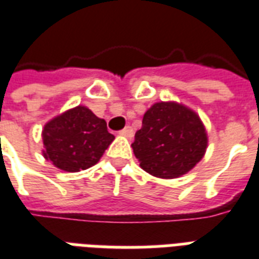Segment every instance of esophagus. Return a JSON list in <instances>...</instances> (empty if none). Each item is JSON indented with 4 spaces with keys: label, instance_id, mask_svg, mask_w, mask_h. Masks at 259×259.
<instances>
[{
    "label": "esophagus",
    "instance_id": "1",
    "mask_svg": "<svg viewBox=\"0 0 259 259\" xmlns=\"http://www.w3.org/2000/svg\"><path fill=\"white\" fill-rule=\"evenodd\" d=\"M119 134L127 138L133 137V127H132V126H126L125 129H122L121 132H119Z\"/></svg>",
    "mask_w": 259,
    "mask_h": 259
}]
</instances>
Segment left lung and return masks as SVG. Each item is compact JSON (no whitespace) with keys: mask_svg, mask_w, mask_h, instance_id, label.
<instances>
[{"mask_svg":"<svg viewBox=\"0 0 259 259\" xmlns=\"http://www.w3.org/2000/svg\"><path fill=\"white\" fill-rule=\"evenodd\" d=\"M207 132L192 109L177 102H157L146 110L132 144L140 166L160 179H176L200 161Z\"/></svg>","mask_w":259,"mask_h":259,"instance_id":"1","label":"left lung"}]
</instances>
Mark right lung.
I'll use <instances>...</instances> for the list:
<instances>
[{"instance_id":"right-lung-1","label":"right lung","mask_w":259,"mask_h":259,"mask_svg":"<svg viewBox=\"0 0 259 259\" xmlns=\"http://www.w3.org/2000/svg\"><path fill=\"white\" fill-rule=\"evenodd\" d=\"M41 137L44 158L64 172H79L95 165L114 141L105 119L80 105L47 122Z\"/></svg>"}]
</instances>
